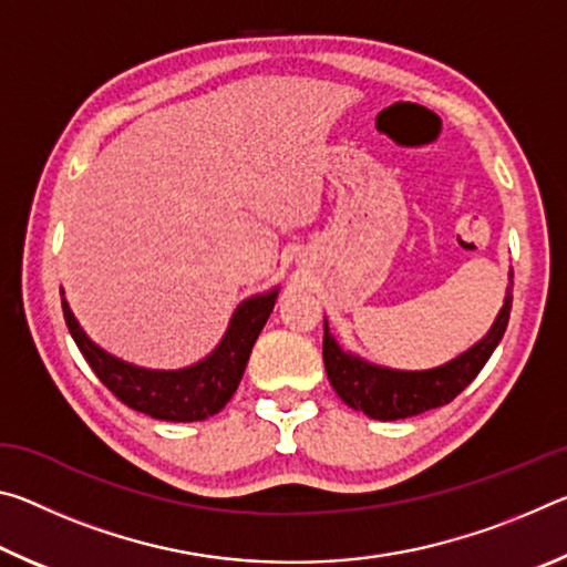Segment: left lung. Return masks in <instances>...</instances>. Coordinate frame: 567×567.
Returning <instances> with one entry per match:
<instances>
[{
	"instance_id": "left-lung-1",
	"label": "left lung",
	"mask_w": 567,
	"mask_h": 567,
	"mask_svg": "<svg viewBox=\"0 0 567 567\" xmlns=\"http://www.w3.org/2000/svg\"><path fill=\"white\" fill-rule=\"evenodd\" d=\"M511 307L513 295L507 287L503 310L497 312L485 338L463 354H457L455 360L433 370H390L364 362L358 354L344 352L324 322L322 358L330 385L344 405L364 412L372 420H405L425 410L443 408L453 402L491 360L493 350L503 340L507 320H511Z\"/></svg>"
}]
</instances>
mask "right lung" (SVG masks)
Wrapping results in <instances>:
<instances>
[{"mask_svg": "<svg viewBox=\"0 0 567 567\" xmlns=\"http://www.w3.org/2000/svg\"><path fill=\"white\" fill-rule=\"evenodd\" d=\"M275 300L277 287L265 295L249 297L235 310L225 338L215 352L182 370H147L114 358L84 334L64 297L62 310L76 348L90 362L94 375L102 380V385L112 390L114 398L155 420L197 422L213 417L235 395L247 368L249 352H252L257 334L270 318Z\"/></svg>", "mask_w": 567, "mask_h": 567, "instance_id": "obj_1", "label": "right lung"}]
</instances>
